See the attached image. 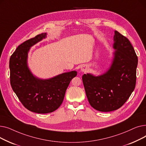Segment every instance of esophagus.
<instances>
[{
    "mask_svg": "<svg viewBox=\"0 0 146 146\" xmlns=\"http://www.w3.org/2000/svg\"><path fill=\"white\" fill-rule=\"evenodd\" d=\"M88 67L87 66H83L82 67L80 70L82 72H86L88 70Z\"/></svg>",
    "mask_w": 146,
    "mask_h": 146,
    "instance_id": "esophagus-1",
    "label": "esophagus"
}]
</instances>
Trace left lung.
I'll list each match as a JSON object with an SVG mask.
<instances>
[{"label": "left lung", "instance_id": "obj_1", "mask_svg": "<svg viewBox=\"0 0 146 146\" xmlns=\"http://www.w3.org/2000/svg\"><path fill=\"white\" fill-rule=\"evenodd\" d=\"M113 58L107 70L99 76L84 74L82 80L90 105L101 112L117 110L134 91L138 58L127 38L114 31Z\"/></svg>", "mask_w": 146, "mask_h": 146}]
</instances>
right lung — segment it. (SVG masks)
Returning <instances> with one entry per match:
<instances>
[{
    "label": "right lung",
    "instance_id": "1",
    "mask_svg": "<svg viewBox=\"0 0 146 146\" xmlns=\"http://www.w3.org/2000/svg\"><path fill=\"white\" fill-rule=\"evenodd\" d=\"M47 37L37 35L19 45L9 60L12 88L22 105L29 111L47 113L56 111L62 104L72 79L78 72L71 71L43 79L34 76L28 65V56L33 45Z\"/></svg>",
    "mask_w": 146,
    "mask_h": 146
}]
</instances>
